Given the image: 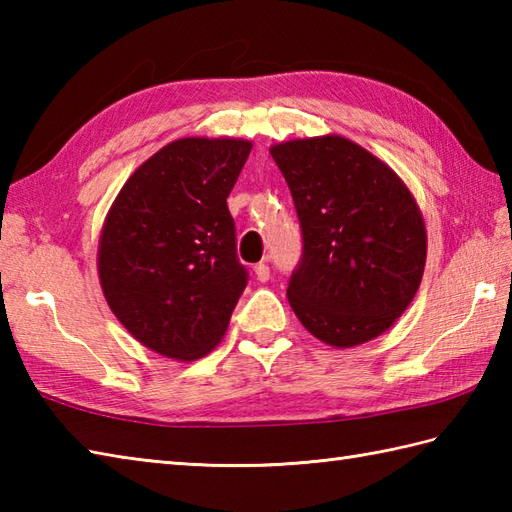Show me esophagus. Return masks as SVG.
Here are the masks:
<instances>
[{
    "label": "esophagus",
    "mask_w": 512,
    "mask_h": 512,
    "mask_svg": "<svg viewBox=\"0 0 512 512\" xmlns=\"http://www.w3.org/2000/svg\"><path fill=\"white\" fill-rule=\"evenodd\" d=\"M255 277H257L259 281H268V279H270V268H268V264H264V262L255 264Z\"/></svg>",
    "instance_id": "1"
}]
</instances>
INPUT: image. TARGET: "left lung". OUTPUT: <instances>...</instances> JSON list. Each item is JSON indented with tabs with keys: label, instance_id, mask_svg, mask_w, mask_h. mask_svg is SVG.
Returning <instances> with one entry per match:
<instances>
[{
	"label": "left lung",
	"instance_id": "8db88e82",
	"mask_svg": "<svg viewBox=\"0 0 512 512\" xmlns=\"http://www.w3.org/2000/svg\"><path fill=\"white\" fill-rule=\"evenodd\" d=\"M299 215L288 301L310 334L354 347L389 330L420 288L427 231L407 184L343 136L270 147Z\"/></svg>",
	"mask_w": 512,
	"mask_h": 512
}]
</instances>
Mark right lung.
Masks as SVG:
<instances>
[{"mask_svg":"<svg viewBox=\"0 0 512 512\" xmlns=\"http://www.w3.org/2000/svg\"><path fill=\"white\" fill-rule=\"evenodd\" d=\"M253 145L180 138L116 195L99 242L107 306L149 350L193 361L222 341L246 288L226 198Z\"/></svg>","mask_w":512,"mask_h":512,"instance_id":"1","label":"right lung"}]
</instances>
